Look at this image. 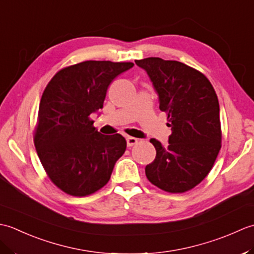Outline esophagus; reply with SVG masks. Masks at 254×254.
<instances>
[{
  "mask_svg": "<svg viewBox=\"0 0 254 254\" xmlns=\"http://www.w3.org/2000/svg\"><path fill=\"white\" fill-rule=\"evenodd\" d=\"M137 141H138V139L135 138V137H132V136L127 137V144L128 147H131V146H133V145H135L137 143Z\"/></svg>",
  "mask_w": 254,
  "mask_h": 254,
  "instance_id": "34e87169",
  "label": "esophagus"
}]
</instances>
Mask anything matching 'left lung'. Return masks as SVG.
<instances>
[{"label":"left lung","mask_w":254,"mask_h":254,"mask_svg":"<svg viewBox=\"0 0 254 254\" xmlns=\"http://www.w3.org/2000/svg\"><path fill=\"white\" fill-rule=\"evenodd\" d=\"M135 63L146 71L171 127L167 145L150 138L156 157L145 174L166 192L191 190L208 175L222 147L217 95L206 76L187 64L160 58Z\"/></svg>","instance_id":"left-lung-1"}]
</instances>
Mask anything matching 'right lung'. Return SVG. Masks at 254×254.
Wrapping results in <instances>:
<instances>
[{"instance_id":"1","label":"right lung","mask_w":254,"mask_h":254,"mask_svg":"<svg viewBox=\"0 0 254 254\" xmlns=\"http://www.w3.org/2000/svg\"><path fill=\"white\" fill-rule=\"evenodd\" d=\"M132 62L85 61L59 71L42 94L34 142L51 181L69 195L86 196L109 181L126 152L121 134L104 135L89 116L104 107L107 89Z\"/></svg>"}]
</instances>
